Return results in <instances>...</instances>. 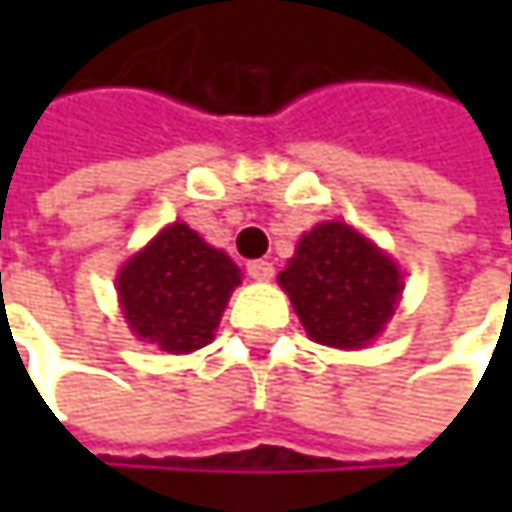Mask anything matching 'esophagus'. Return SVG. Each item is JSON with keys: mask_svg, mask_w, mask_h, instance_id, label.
Wrapping results in <instances>:
<instances>
[{"mask_svg": "<svg viewBox=\"0 0 512 512\" xmlns=\"http://www.w3.org/2000/svg\"><path fill=\"white\" fill-rule=\"evenodd\" d=\"M247 276L256 279V282H267L273 279V265L265 259H256V262H247Z\"/></svg>", "mask_w": 512, "mask_h": 512, "instance_id": "obj_1", "label": "esophagus"}]
</instances>
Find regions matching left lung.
Here are the masks:
<instances>
[{
	"instance_id": "obj_1",
	"label": "left lung",
	"mask_w": 512,
	"mask_h": 512,
	"mask_svg": "<svg viewBox=\"0 0 512 512\" xmlns=\"http://www.w3.org/2000/svg\"><path fill=\"white\" fill-rule=\"evenodd\" d=\"M279 285L307 336L330 347H362L379 336L404 287L399 267L342 222L305 233Z\"/></svg>"
}]
</instances>
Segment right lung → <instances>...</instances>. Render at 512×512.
<instances>
[{"mask_svg":"<svg viewBox=\"0 0 512 512\" xmlns=\"http://www.w3.org/2000/svg\"><path fill=\"white\" fill-rule=\"evenodd\" d=\"M130 330L168 353H190L213 339L239 267L190 227L162 230L119 273Z\"/></svg>","mask_w":512,"mask_h":512,"instance_id":"add662e5","label":"right lung"}]
</instances>
